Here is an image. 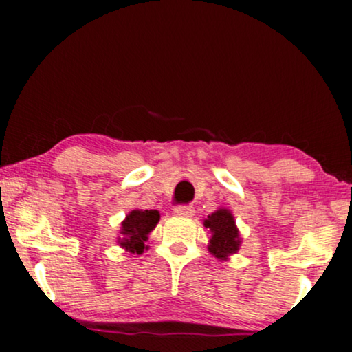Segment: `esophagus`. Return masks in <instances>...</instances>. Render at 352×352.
I'll return each mask as SVG.
<instances>
[{"instance_id":"34e87169","label":"esophagus","mask_w":352,"mask_h":352,"mask_svg":"<svg viewBox=\"0 0 352 352\" xmlns=\"http://www.w3.org/2000/svg\"><path fill=\"white\" fill-rule=\"evenodd\" d=\"M175 214H177V216H192V214H194V208H192V206H187V205L175 206Z\"/></svg>"}]
</instances>
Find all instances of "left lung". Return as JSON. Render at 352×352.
I'll use <instances>...</instances> for the list:
<instances>
[{
	"instance_id": "8db88e82",
	"label": "left lung",
	"mask_w": 352,
	"mask_h": 352,
	"mask_svg": "<svg viewBox=\"0 0 352 352\" xmlns=\"http://www.w3.org/2000/svg\"><path fill=\"white\" fill-rule=\"evenodd\" d=\"M204 226L211 232L208 250L214 258L228 259L230 254L239 252L242 239H240L235 219L229 210L219 208L211 213L204 221Z\"/></svg>"
}]
</instances>
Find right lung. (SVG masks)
I'll return each mask as SVG.
<instances>
[{
    "label": "right lung",
    "instance_id": "obj_1",
    "mask_svg": "<svg viewBox=\"0 0 352 352\" xmlns=\"http://www.w3.org/2000/svg\"><path fill=\"white\" fill-rule=\"evenodd\" d=\"M158 221L160 213L157 210H133L122 223V237H118L120 247L129 253H144V250H147L148 234L155 229Z\"/></svg>",
    "mask_w": 352,
    "mask_h": 352
}]
</instances>
